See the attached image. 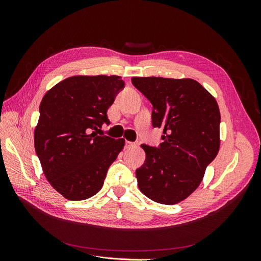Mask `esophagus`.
<instances>
[{
    "label": "esophagus",
    "instance_id": "1",
    "mask_svg": "<svg viewBox=\"0 0 261 261\" xmlns=\"http://www.w3.org/2000/svg\"><path fill=\"white\" fill-rule=\"evenodd\" d=\"M137 146V144H135V143H132V141H126L125 143V147L126 148H132V147H136Z\"/></svg>",
    "mask_w": 261,
    "mask_h": 261
}]
</instances>
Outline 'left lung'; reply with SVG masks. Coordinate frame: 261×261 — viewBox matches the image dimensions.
Here are the masks:
<instances>
[{
    "label": "left lung",
    "mask_w": 261,
    "mask_h": 261,
    "mask_svg": "<svg viewBox=\"0 0 261 261\" xmlns=\"http://www.w3.org/2000/svg\"><path fill=\"white\" fill-rule=\"evenodd\" d=\"M151 102L153 127L163 129L158 147L143 144L146 160L136 170L140 192L151 200L174 204L201 183L220 148V110L216 99L194 80L133 77Z\"/></svg>",
    "instance_id": "obj_1"
}]
</instances>
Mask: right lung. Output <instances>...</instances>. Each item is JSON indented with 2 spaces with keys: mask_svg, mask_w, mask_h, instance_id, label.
<instances>
[{
  "mask_svg": "<svg viewBox=\"0 0 261 261\" xmlns=\"http://www.w3.org/2000/svg\"><path fill=\"white\" fill-rule=\"evenodd\" d=\"M125 84L118 76H73L55 85L39 107L35 149L46 179L63 197L96 195L125 140L98 135Z\"/></svg>",
  "mask_w": 261,
  "mask_h": 261,
  "instance_id": "add662e5",
  "label": "right lung"
}]
</instances>
